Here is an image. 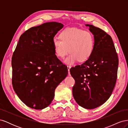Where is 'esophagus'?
Returning a JSON list of instances; mask_svg holds the SVG:
<instances>
[{
  "label": "esophagus",
  "mask_w": 128,
  "mask_h": 128,
  "mask_svg": "<svg viewBox=\"0 0 128 128\" xmlns=\"http://www.w3.org/2000/svg\"><path fill=\"white\" fill-rule=\"evenodd\" d=\"M67 68H68V74L70 75V69L71 68L70 66H67Z\"/></svg>",
  "instance_id": "obj_1"
}]
</instances>
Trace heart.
I'll use <instances>...</instances> for the list:
<instances>
[{
  "label": "heart",
  "mask_w": 128,
  "mask_h": 128,
  "mask_svg": "<svg viewBox=\"0 0 128 128\" xmlns=\"http://www.w3.org/2000/svg\"><path fill=\"white\" fill-rule=\"evenodd\" d=\"M60 40L54 38L53 46L55 54L59 58H64L70 52L64 60L68 64H73L79 61H86L94 51V39L88 32L77 28H66L62 31Z\"/></svg>",
  "instance_id": "heart-1"
}]
</instances>
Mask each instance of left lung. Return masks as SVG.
Wrapping results in <instances>:
<instances>
[{"label":"left lung","mask_w":128,"mask_h":128,"mask_svg":"<svg viewBox=\"0 0 128 128\" xmlns=\"http://www.w3.org/2000/svg\"><path fill=\"white\" fill-rule=\"evenodd\" d=\"M94 35L92 54L84 63L70 69L75 80L72 95L80 106L96 108L109 99L117 79L118 59L111 37L93 25L86 24Z\"/></svg>","instance_id":"8db88e82"}]
</instances>
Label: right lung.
<instances>
[{
	"mask_svg": "<svg viewBox=\"0 0 128 128\" xmlns=\"http://www.w3.org/2000/svg\"><path fill=\"white\" fill-rule=\"evenodd\" d=\"M64 25L56 22L34 26L21 34L12 59V85L27 106L42 110L51 103L68 69L55 54L53 40Z\"/></svg>",
	"mask_w": 128,
	"mask_h": 128,
	"instance_id": "1",
	"label": "right lung"
}]
</instances>
